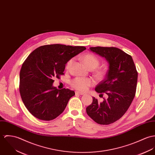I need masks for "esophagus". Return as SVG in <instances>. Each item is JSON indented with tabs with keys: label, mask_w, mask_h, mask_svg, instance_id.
I'll return each instance as SVG.
<instances>
[{
	"label": "esophagus",
	"mask_w": 155,
	"mask_h": 155,
	"mask_svg": "<svg viewBox=\"0 0 155 155\" xmlns=\"http://www.w3.org/2000/svg\"><path fill=\"white\" fill-rule=\"evenodd\" d=\"M75 93H76V94H80V95L85 94V93H84V92H81V91H75Z\"/></svg>",
	"instance_id": "obj_1"
}]
</instances>
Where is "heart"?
<instances>
[{"label":"heart","mask_w":155,"mask_h":155,"mask_svg":"<svg viewBox=\"0 0 155 155\" xmlns=\"http://www.w3.org/2000/svg\"><path fill=\"white\" fill-rule=\"evenodd\" d=\"M83 61L86 67L89 69H94L97 68L99 64V61L94 55L91 54H87L83 57ZM73 59H70L67 63V68L72 64ZM103 72L102 71H97V75L101 76ZM93 83V81L90 78H86L83 77H77L72 80V86L80 91H85L89 86Z\"/></svg>","instance_id":"b5f03b06"}]
</instances>
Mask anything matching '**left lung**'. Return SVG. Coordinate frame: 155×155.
<instances>
[{
  "instance_id": "obj_1",
  "label": "left lung",
  "mask_w": 155,
  "mask_h": 155,
  "mask_svg": "<svg viewBox=\"0 0 155 155\" xmlns=\"http://www.w3.org/2000/svg\"><path fill=\"white\" fill-rule=\"evenodd\" d=\"M90 51L102 56L108 63L104 79L96 87V92L106 99L98 102L93 97L86 107L87 115L102 125L112 124L124 115L135 96L138 73L132 57L117 48L94 47Z\"/></svg>"
}]
</instances>
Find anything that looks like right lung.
I'll return each instance as SVG.
<instances>
[{
    "label": "right lung",
    "instance_id": "right-lung-1",
    "mask_svg": "<svg viewBox=\"0 0 155 155\" xmlns=\"http://www.w3.org/2000/svg\"><path fill=\"white\" fill-rule=\"evenodd\" d=\"M86 49L84 46L45 45L27 57L20 71L19 92L24 105L35 118L52 120L64 112L75 92L58 89L53 86V78H59L69 60Z\"/></svg>",
    "mask_w": 155,
    "mask_h": 155
}]
</instances>
